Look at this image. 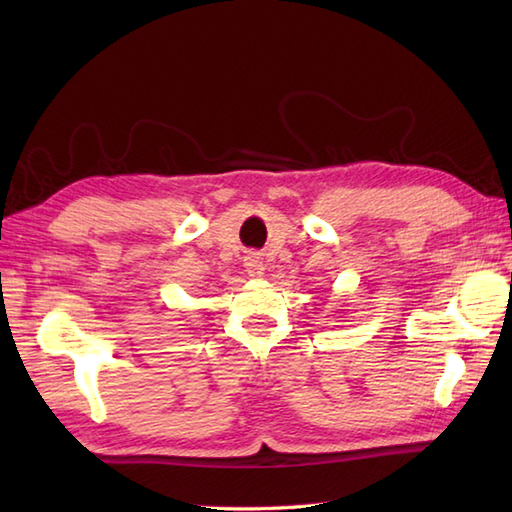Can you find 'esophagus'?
Segmentation results:
<instances>
[{
  "instance_id": "obj_1",
  "label": "esophagus",
  "mask_w": 512,
  "mask_h": 512,
  "mask_svg": "<svg viewBox=\"0 0 512 512\" xmlns=\"http://www.w3.org/2000/svg\"><path fill=\"white\" fill-rule=\"evenodd\" d=\"M244 266H246L250 277H262V275H264V264L259 262L257 255H248V257L244 259Z\"/></svg>"
}]
</instances>
